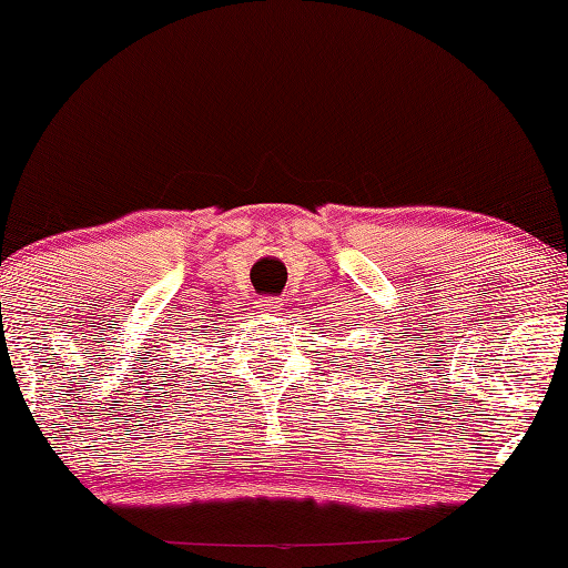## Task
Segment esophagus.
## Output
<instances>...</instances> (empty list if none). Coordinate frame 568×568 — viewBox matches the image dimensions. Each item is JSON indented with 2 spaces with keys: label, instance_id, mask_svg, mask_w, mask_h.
<instances>
[{
  "label": "esophagus",
  "instance_id": "obj_1",
  "mask_svg": "<svg viewBox=\"0 0 568 568\" xmlns=\"http://www.w3.org/2000/svg\"><path fill=\"white\" fill-rule=\"evenodd\" d=\"M257 311H261L263 315H267V318H277V315H283L285 305H283L281 297L265 295V297H261V301H257Z\"/></svg>",
  "mask_w": 568,
  "mask_h": 568
}]
</instances>
